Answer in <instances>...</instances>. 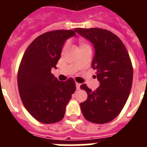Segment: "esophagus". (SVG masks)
<instances>
[{"label": "esophagus", "mask_w": 147, "mask_h": 147, "mask_svg": "<svg viewBox=\"0 0 147 147\" xmlns=\"http://www.w3.org/2000/svg\"><path fill=\"white\" fill-rule=\"evenodd\" d=\"M76 89H77V90H79V89H80L81 85H80V84H79V83L76 82Z\"/></svg>", "instance_id": "esophagus-1"}]
</instances>
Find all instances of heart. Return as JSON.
Instances as JSON below:
<instances>
[{
  "label": "heart",
  "instance_id": "b5f03b06",
  "mask_svg": "<svg viewBox=\"0 0 147 147\" xmlns=\"http://www.w3.org/2000/svg\"><path fill=\"white\" fill-rule=\"evenodd\" d=\"M78 44H79V49H91L90 45L88 44V42H85V41H84V40H80ZM66 47H67V43H65L64 47H63V49H65Z\"/></svg>",
  "mask_w": 147,
  "mask_h": 147
}]
</instances>
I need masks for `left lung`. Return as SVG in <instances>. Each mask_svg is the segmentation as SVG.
<instances>
[{"label":"left lung","instance_id":"1","mask_svg":"<svg viewBox=\"0 0 147 147\" xmlns=\"http://www.w3.org/2000/svg\"><path fill=\"white\" fill-rule=\"evenodd\" d=\"M75 30L94 45L92 67L100 82L95 91L85 84L81 85L88 94L87 100L80 104L81 110L90 122L107 123L121 113L130 94L134 74L130 55L122 41L111 31L100 28Z\"/></svg>","mask_w":147,"mask_h":147}]
</instances>
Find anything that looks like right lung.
<instances>
[{
    "instance_id": "obj_1",
    "label": "right lung",
    "mask_w": 147,
    "mask_h": 147,
    "mask_svg": "<svg viewBox=\"0 0 147 147\" xmlns=\"http://www.w3.org/2000/svg\"><path fill=\"white\" fill-rule=\"evenodd\" d=\"M76 30L50 31L36 37L25 51L17 73L20 96L27 111L42 123L64 117L65 107L76 91L72 78L60 82L51 73L56 69L62 47Z\"/></svg>"
}]
</instances>
